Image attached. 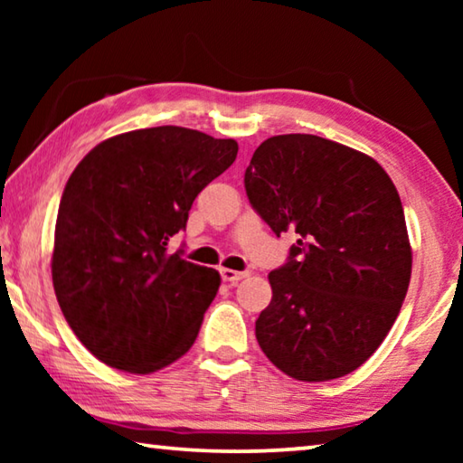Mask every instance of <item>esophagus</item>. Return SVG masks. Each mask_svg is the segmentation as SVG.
I'll list each match as a JSON object with an SVG mask.
<instances>
[{
    "instance_id": "1",
    "label": "esophagus",
    "mask_w": 463,
    "mask_h": 463,
    "mask_svg": "<svg viewBox=\"0 0 463 463\" xmlns=\"http://www.w3.org/2000/svg\"><path fill=\"white\" fill-rule=\"evenodd\" d=\"M221 276L224 281H229V284H237V281L245 279L249 276V271H234V269L221 268Z\"/></svg>"
}]
</instances>
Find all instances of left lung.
Returning <instances> with one entry per match:
<instances>
[{
    "label": "left lung",
    "mask_w": 463,
    "mask_h": 463,
    "mask_svg": "<svg viewBox=\"0 0 463 463\" xmlns=\"http://www.w3.org/2000/svg\"><path fill=\"white\" fill-rule=\"evenodd\" d=\"M250 206L296 245L269 273L255 323L269 362L302 382L347 375L372 357L401 312L412 253L401 195L386 171L315 135H279L245 171Z\"/></svg>",
    "instance_id": "obj_1"
}]
</instances>
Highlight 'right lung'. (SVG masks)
Masks as SVG:
<instances>
[{"label": "right lung", "instance_id": "obj_1", "mask_svg": "<svg viewBox=\"0 0 463 463\" xmlns=\"http://www.w3.org/2000/svg\"><path fill=\"white\" fill-rule=\"evenodd\" d=\"M237 151L232 138L155 127L104 140L75 167L59 203L52 286L99 362L151 373L190 351L221 273L167 242Z\"/></svg>", "mask_w": 463, "mask_h": 463}]
</instances>
